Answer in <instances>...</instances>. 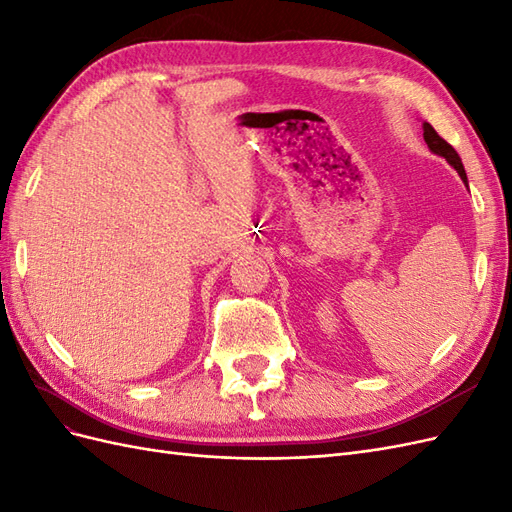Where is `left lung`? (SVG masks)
<instances>
[{"instance_id": "left-lung-1", "label": "left lung", "mask_w": 512, "mask_h": 512, "mask_svg": "<svg viewBox=\"0 0 512 512\" xmlns=\"http://www.w3.org/2000/svg\"><path fill=\"white\" fill-rule=\"evenodd\" d=\"M423 136H425V143H427V147L433 151V153H438V156H442V158H446V162L451 164V166H455V170L459 173V177L466 181V185H468V177H466V170H463V164H461V158H459V153L448 145L444 138L433 130L429 123H425L423 126Z\"/></svg>"}]
</instances>
